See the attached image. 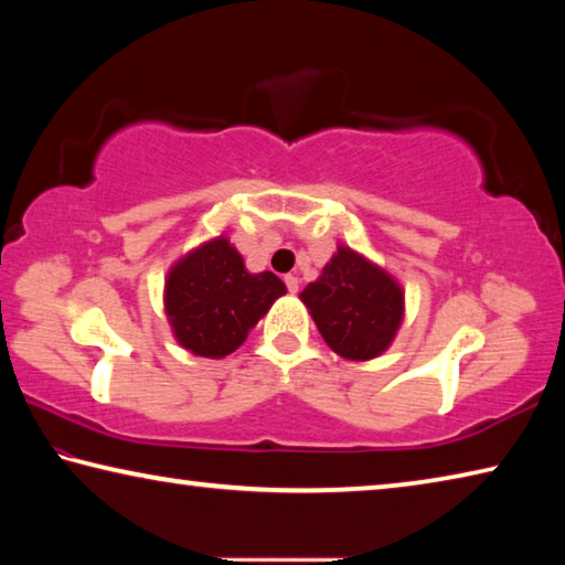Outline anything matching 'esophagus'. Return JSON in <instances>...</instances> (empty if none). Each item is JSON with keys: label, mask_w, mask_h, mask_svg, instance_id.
<instances>
[{"label": "esophagus", "mask_w": 565, "mask_h": 565, "mask_svg": "<svg viewBox=\"0 0 565 565\" xmlns=\"http://www.w3.org/2000/svg\"><path fill=\"white\" fill-rule=\"evenodd\" d=\"M284 281H286V286H289V291H291V294L299 291V276L286 274V276H284Z\"/></svg>", "instance_id": "obj_1"}]
</instances>
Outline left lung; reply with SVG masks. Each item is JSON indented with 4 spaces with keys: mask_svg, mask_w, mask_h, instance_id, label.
Wrapping results in <instances>:
<instances>
[{
    "mask_svg": "<svg viewBox=\"0 0 565 565\" xmlns=\"http://www.w3.org/2000/svg\"><path fill=\"white\" fill-rule=\"evenodd\" d=\"M323 341L349 361L384 353L404 321V289L386 269L339 244L317 281L299 294Z\"/></svg>",
    "mask_w": 565,
    "mask_h": 565,
    "instance_id": "1",
    "label": "left lung"
}]
</instances>
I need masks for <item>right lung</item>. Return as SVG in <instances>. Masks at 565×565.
Masks as SVG:
<instances>
[{
  "label": "right lung",
  "instance_id": "1",
  "mask_svg": "<svg viewBox=\"0 0 565 565\" xmlns=\"http://www.w3.org/2000/svg\"><path fill=\"white\" fill-rule=\"evenodd\" d=\"M286 286L271 271L248 274L242 254L222 234L171 266L164 311L179 347L204 359H224L246 341Z\"/></svg>",
  "mask_w": 565,
  "mask_h": 565
}]
</instances>
